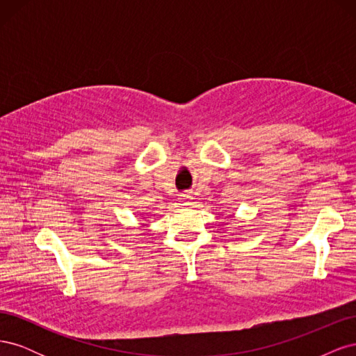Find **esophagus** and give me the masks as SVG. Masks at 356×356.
<instances>
[{
  "label": "esophagus",
  "mask_w": 356,
  "mask_h": 356,
  "mask_svg": "<svg viewBox=\"0 0 356 356\" xmlns=\"http://www.w3.org/2000/svg\"><path fill=\"white\" fill-rule=\"evenodd\" d=\"M179 202H181V204H186V207H188V204L193 203V196L191 195H181Z\"/></svg>",
  "instance_id": "esophagus-1"
}]
</instances>
